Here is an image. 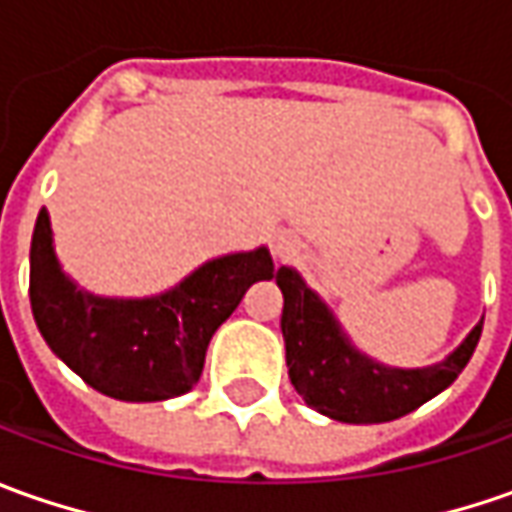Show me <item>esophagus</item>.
<instances>
[{"label": "esophagus", "mask_w": 512, "mask_h": 512, "mask_svg": "<svg viewBox=\"0 0 512 512\" xmlns=\"http://www.w3.org/2000/svg\"><path fill=\"white\" fill-rule=\"evenodd\" d=\"M272 255L280 257V260H286V257H294L297 252H300V240H297V235H291V232H274L272 235Z\"/></svg>", "instance_id": "esophagus-1"}]
</instances>
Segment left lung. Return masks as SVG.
<instances>
[{"instance_id": "1", "label": "left lung", "mask_w": 512, "mask_h": 512, "mask_svg": "<svg viewBox=\"0 0 512 512\" xmlns=\"http://www.w3.org/2000/svg\"><path fill=\"white\" fill-rule=\"evenodd\" d=\"M274 277L283 291L280 328L291 385L309 408L337 422L371 425L411 414L462 374L482 337L479 323L465 343L436 365L388 368L351 345L337 317L294 269L280 266Z\"/></svg>"}]
</instances>
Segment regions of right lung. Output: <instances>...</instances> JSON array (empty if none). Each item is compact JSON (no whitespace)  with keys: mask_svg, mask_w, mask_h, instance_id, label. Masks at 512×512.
Returning <instances> with one entry per match:
<instances>
[{"mask_svg":"<svg viewBox=\"0 0 512 512\" xmlns=\"http://www.w3.org/2000/svg\"><path fill=\"white\" fill-rule=\"evenodd\" d=\"M272 277V255L260 246L209 260L155 297H96L62 272L47 209L30 240V309L45 343L98 394L124 402L192 391L212 334L252 283Z\"/></svg>","mask_w":512,"mask_h":512,"instance_id":"right-lung-1","label":"right lung"}]
</instances>
